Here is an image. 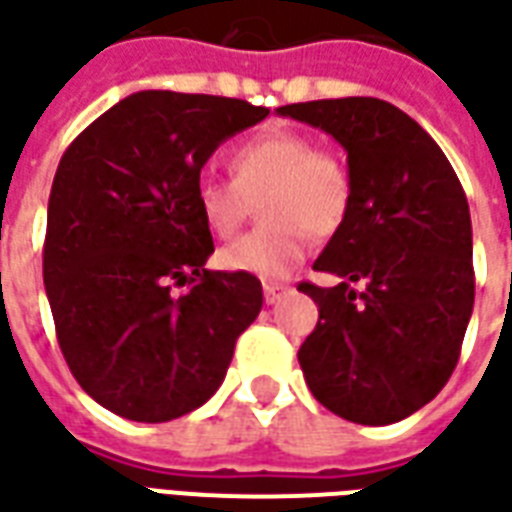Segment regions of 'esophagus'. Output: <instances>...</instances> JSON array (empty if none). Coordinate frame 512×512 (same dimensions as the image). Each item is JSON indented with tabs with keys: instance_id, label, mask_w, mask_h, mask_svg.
Instances as JSON below:
<instances>
[{
	"instance_id": "34e87169",
	"label": "esophagus",
	"mask_w": 512,
	"mask_h": 512,
	"mask_svg": "<svg viewBox=\"0 0 512 512\" xmlns=\"http://www.w3.org/2000/svg\"><path fill=\"white\" fill-rule=\"evenodd\" d=\"M282 293H285V285H274V282H266V285H263V299H266L268 305H274Z\"/></svg>"
}]
</instances>
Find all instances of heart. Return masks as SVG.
Here are the masks:
<instances>
[{
    "label": "heart",
    "mask_w": 512,
    "mask_h": 512,
    "mask_svg": "<svg viewBox=\"0 0 512 512\" xmlns=\"http://www.w3.org/2000/svg\"><path fill=\"white\" fill-rule=\"evenodd\" d=\"M227 169L230 180L196 182V210L207 230L235 235L257 199L263 221L219 252V266L232 274L285 280L305 260L310 232L330 238L352 213L355 185L346 163L302 132L255 135L232 149Z\"/></svg>",
    "instance_id": "heart-1"
}]
</instances>
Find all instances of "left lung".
<instances>
[{
	"label": "left lung",
	"instance_id": "obj_1",
	"mask_svg": "<svg viewBox=\"0 0 512 512\" xmlns=\"http://www.w3.org/2000/svg\"><path fill=\"white\" fill-rule=\"evenodd\" d=\"M277 113L330 132L355 185L349 219L313 266L341 282H299L318 305L299 349L307 388L346 421H402L449 382L474 307L463 185L441 146L391 102L346 96Z\"/></svg>",
	"mask_w": 512,
	"mask_h": 512
}]
</instances>
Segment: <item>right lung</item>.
Instances as JSON below:
<instances>
[{
    "label": "right lung",
    "instance_id": "add662e5",
    "mask_svg": "<svg viewBox=\"0 0 512 512\" xmlns=\"http://www.w3.org/2000/svg\"><path fill=\"white\" fill-rule=\"evenodd\" d=\"M266 116L244 99L138 91L60 157L46 213V299L74 380L110 413L171 421L224 382L263 285L205 268L213 235L196 210V182L221 141ZM174 284L189 291L174 297Z\"/></svg>",
    "mask_w": 512,
    "mask_h": 512
}]
</instances>
